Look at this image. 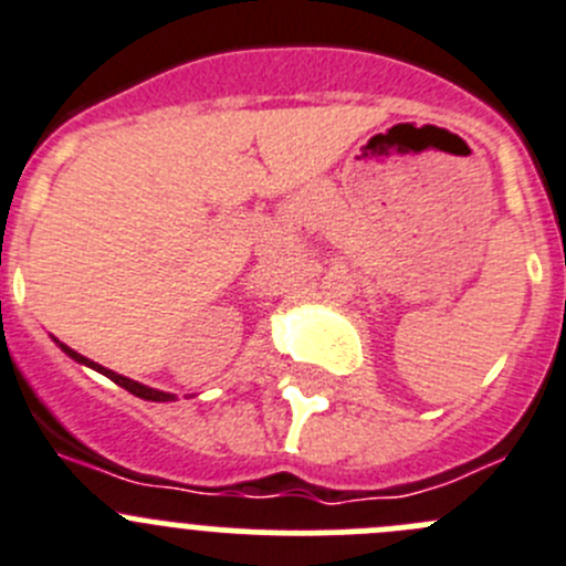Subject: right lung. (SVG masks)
<instances>
[{
    "label": "right lung",
    "mask_w": 566,
    "mask_h": 566,
    "mask_svg": "<svg viewBox=\"0 0 566 566\" xmlns=\"http://www.w3.org/2000/svg\"><path fill=\"white\" fill-rule=\"evenodd\" d=\"M55 343H57V340H55ZM57 346H61L63 352H66V355L72 357V360H75V363H83V366L94 368V371H99V374H103V377H108L111 382H116V385H119V388L130 390V394L139 396V399H147V402H172V399H176V394H164V390L147 388V385L136 382V379H128V377H123V374L111 371V368H103V366H99V363H92V360H88V357L77 355L75 348H69L66 343H57Z\"/></svg>",
    "instance_id": "add662e5"
}]
</instances>
